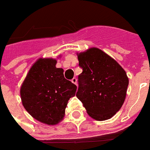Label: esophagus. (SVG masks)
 I'll return each mask as SVG.
<instances>
[{
    "mask_svg": "<svg viewBox=\"0 0 150 150\" xmlns=\"http://www.w3.org/2000/svg\"><path fill=\"white\" fill-rule=\"evenodd\" d=\"M71 81L74 83V84H75V85H76V83H77V80H76V77H74L73 79L71 80Z\"/></svg>",
    "mask_w": 150,
    "mask_h": 150,
    "instance_id": "1",
    "label": "esophagus"
}]
</instances>
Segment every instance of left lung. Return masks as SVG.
Wrapping results in <instances>:
<instances>
[{"label":"left lung","instance_id":"1","mask_svg":"<svg viewBox=\"0 0 150 150\" xmlns=\"http://www.w3.org/2000/svg\"><path fill=\"white\" fill-rule=\"evenodd\" d=\"M77 57L82 73L78 76L76 98L92 118H111L120 110L126 97L129 78L125 71L98 48L77 53Z\"/></svg>","mask_w":150,"mask_h":150}]
</instances>
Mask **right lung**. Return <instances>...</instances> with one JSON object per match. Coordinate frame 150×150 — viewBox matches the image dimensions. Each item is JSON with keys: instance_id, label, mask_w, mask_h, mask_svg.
Segmentation results:
<instances>
[{"instance_id": "obj_1", "label": "right lung", "mask_w": 150, "mask_h": 150, "mask_svg": "<svg viewBox=\"0 0 150 150\" xmlns=\"http://www.w3.org/2000/svg\"><path fill=\"white\" fill-rule=\"evenodd\" d=\"M56 64V59H38L20 90L26 111L38 121L50 125L62 121L68 101L76 91V85L65 79L63 69Z\"/></svg>"}]
</instances>
